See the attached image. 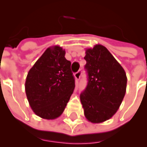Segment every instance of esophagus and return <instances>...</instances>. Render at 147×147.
Instances as JSON below:
<instances>
[{
    "label": "esophagus",
    "instance_id": "1",
    "mask_svg": "<svg viewBox=\"0 0 147 147\" xmlns=\"http://www.w3.org/2000/svg\"><path fill=\"white\" fill-rule=\"evenodd\" d=\"M81 73H82L81 70H79L77 72H76L74 74V76H75V78H76V80L77 82H78V81L80 80V76H81Z\"/></svg>",
    "mask_w": 147,
    "mask_h": 147
}]
</instances>
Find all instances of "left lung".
Wrapping results in <instances>:
<instances>
[{
  "mask_svg": "<svg viewBox=\"0 0 147 147\" xmlns=\"http://www.w3.org/2000/svg\"><path fill=\"white\" fill-rule=\"evenodd\" d=\"M86 53L88 82L80 100L86 118L98 123L118 110L126 94L127 78L122 66L102 45H95Z\"/></svg>",
  "mask_w": 147,
  "mask_h": 147,
  "instance_id": "obj_1",
  "label": "left lung"
}]
</instances>
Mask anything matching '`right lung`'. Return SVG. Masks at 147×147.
I'll use <instances>...</instances> for the list:
<instances>
[{
	"instance_id": "add662e5",
	"label": "right lung",
	"mask_w": 147,
	"mask_h": 147,
	"mask_svg": "<svg viewBox=\"0 0 147 147\" xmlns=\"http://www.w3.org/2000/svg\"><path fill=\"white\" fill-rule=\"evenodd\" d=\"M58 46L49 47L27 74L25 91L36 115L52 120L65 110L75 88L71 62Z\"/></svg>"
}]
</instances>
